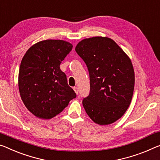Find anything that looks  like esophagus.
I'll return each mask as SVG.
<instances>
[{"label": "esophagus", "mask_w": 160, "mask_h": 160, "mask_svg": "<svg viewBox=\"0 0 160 160\" xmlns=\"http://www.w3.org/2000/svg\"><path fill=\"white\" fill-rule=\"evenodd\" d=\"M73 90H74V92H75L76 94H78V88L77 87H73Z\"/></svg>", "instance_id": "obj_1"}]
</instances>
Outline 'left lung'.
Here are the masks:
<instances>
[{
  "instance_id": "8db88e82",
  "label": "left lung",
  "mask_w": 160,
  "mask_h": 160,
  "mask_svg": "<svg viewBox=\"0 0 160 160\" xmlns=\"http://www.w3.org/2000/svg\"><path fill=\"white\" fill-rule=\"evenodd\" d=\"M75 50L89 73L90 93L82 102L86 112L98 124H112L126 112L133 96L134 72L131 60L107 37L85 38Z\"/></svg>"
}]
</instances>
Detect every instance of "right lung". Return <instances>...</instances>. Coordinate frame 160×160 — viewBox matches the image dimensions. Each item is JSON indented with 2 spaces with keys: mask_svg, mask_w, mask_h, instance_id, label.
<instances>
[{
  "mask_svg": "<svg viewBox=\"0 0 160 160\" xmlns=\"http://www.w3.org/2000/svg\"><path fill=\"white\" fill-rule=\"evenodd\" d=\"M72 48L67 41L48 39L32 46L22 58L19 92L24 105L34 116L51 119L77 97L60 68L61 61Z\"/></svg>",
  "mask_w": 160,
  "mask_h": 160,
  "instance_id": "add662e5",
  "label": "right lung"
}]
</instances>
